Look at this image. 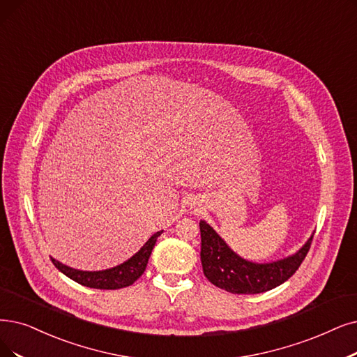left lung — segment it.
<instances>
[{
  "label": "left lung",
  "instance_id": "1",
  "mask_svg": "<svg viewBox=\"0 0 357 357\" xmlns=\"http://www.w3.org/2000/svg\"><path fill=\"white\" fill-rule=\"evenodd\" d=\"M201 227V261L205 277L225 291L234 294H258L278 287L301 266L309 252L313 234L294 255L274 262L258 264L243 259L233 252L224 238L206 222Z\"/></svg>",
  "mask_w": 357,
  "mask_h": 357
}]
</instances>
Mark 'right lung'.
Masks as SVG:
<instances>
[{"instance_id":"add662e5","label":"right lung","mask_w":357,"mask_h":357,"mask_svg":"<svg viewBox=\"0 0 357 357\" xmlns=\"http://www.w3.org/2000/svg\"><path fill=\"white\" fill-rule=\"evenodd\" d=\"M162 234V231H158L151 236V238L146 243L136 252L130 259L126 262L109 268L104 271H80L70 268L59 261L51 258L52 264L56 269H60L64 275L71 278L73 281L82 284L84 287L91 289H99V290H117L127 286H132V284L145 273L149 256L152 253V249L156 243V238Z\"/></svg>"}]
</instances>
